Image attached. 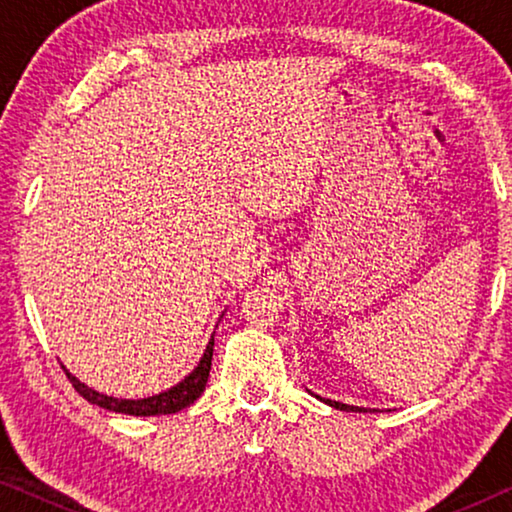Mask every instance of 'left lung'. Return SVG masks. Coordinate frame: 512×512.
Masks as SVG:
<instances>
[{
	"instance_id": "left-lung-1",
	"label": "left lung",
	"mask_w": 512,
	"mask_h": 512,
	"mask_svg": "<svg viewBox=\"0 0 512 512\" xmlns=\"http://www.w3.org/2000/svg\"><path fill=\"white\" fill-rule=\"evenodd\" d=\"M319 401H324L326 405H331V408H335V410H345V412H368V410H363V408H356V405H347V403H340V401H331V398H321V396H317Z\"/></svg>"
}]
</instances>
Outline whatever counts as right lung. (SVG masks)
<instances>
[{
    "label": "right lung",
    "mask_w": 512,
    "mask_h": 512,
    "mask_svg": "<svg viewBox=\"0 0 512 512\" xmlns=\"http://www.w3.org/2000/svg\"><path fill=\"white\" fill-rule=\"evenodd\" d=\"M212 352H214V335H212V340H209L205 354H202L200 363L195 366L191 375L184 377V380H181L179 384H174L172 389L163 391V394H156V396H149V398H137V401H130V398H114V396L100 394V391L90 389L83 382L76 380L72 373H67L65 366H62V370H65L69 382L74 384V389L79 391V394L86 398L88 403L100 405V408H104V410L123 412V415H135V417L172 415V412L184 410L193 401H198L202 391H205L209 370H212Z\"/></svg>",
    "instance_id": "obj_1"
}]
</instances>
